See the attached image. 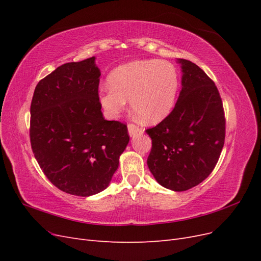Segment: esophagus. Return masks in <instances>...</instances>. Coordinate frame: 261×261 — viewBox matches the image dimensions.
<instances>
[{"mask_svg": "<svg viewBox=\"0 0 261 261\" xmlns=\"http://www.w3.org/2000/svg\"><path fill=\"white\" fill-rule=\"evenodd\" d=\"M127 128H128V134H129L130 136H135V135H137V134H140V133L144 132L143 129L139 128L137 125L133 124V123H129L127 125Z\"/></svg>", "mask_w": 261, "mask_h": 261, "instance_id": "obj_1", "label": "esophagus"}]
</instances>
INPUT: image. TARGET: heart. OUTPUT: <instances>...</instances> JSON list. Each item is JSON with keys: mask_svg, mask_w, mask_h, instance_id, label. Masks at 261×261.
<instances>
[{"mask_svg": "<svg viewBox=\"0 0 261 261\" xmlns=\"http://www.w3.org/2000/svg\"><path fill=\"white\" fill-rule=\"evenodd\" d=\"M109 87L100 91V103L111 116L120 114L130 100V107L141 122L162 121L174 106L178 89L175 67L167 61H134L115 68L109 76Z\"/></svg>", "mask_w": 261, "mask_h": 261, "instance_id": "obj_1", "label": "heart"}]
</instances>
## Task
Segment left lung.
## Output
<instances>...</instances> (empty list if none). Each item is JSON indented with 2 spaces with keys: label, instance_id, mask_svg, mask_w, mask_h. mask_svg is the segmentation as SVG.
I'll return each mask as SVG.
<instances>
[{
  "label": "left lung",
  "instance_id": "8db88e82",
  "mask_svg": "<svg viewBox=\"0 0 261 261\" xmlns=\"http://www.w3.org/2000/svg\"><path fill=\"white\" fill-rule=\"evenodd\" d=\"M181 90L172 112L146 132L152 140L147 164L158 183L184 192L215 169L225 139L222 100L211 78L195 63L178 59Z\"/></svg>",
  "mask_w": 261,
  "mask_h": 261
}]
</instances>
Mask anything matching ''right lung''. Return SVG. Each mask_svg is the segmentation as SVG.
Segmentation results:
<instances>
[{
	"label": "right lung",
	"instance_id": "right-lung-1",
	"mask_svg": "<svg viewBox=\"0 0 261 261\" xmlns=\"http://www.w3.org/2000/svg\"><path fill=\"white\" fill-rule=\"evenodd\" d=\"M94 57L59 66L38 83L30 106V144L44 175L61 191H103L129 141L127 126L107 121Z\"/></svg>",
	"mask_w": 261,
	"mask_h": 261
}]
</instances>
